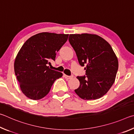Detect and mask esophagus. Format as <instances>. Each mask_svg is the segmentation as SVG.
Masks as SVG:
<instances>
[{"label":"esophagus","mask_w":134,"mask_h":134,"mask_svg":"<svg viewBox=\"0 0 134 134\" xmlns=\"http://www.w3.org/2000/svg\"><path fill=\"white\" fill-rule=\"evenodd\" d=\"M63 76H64L66 79H71V78H73V77H74V75L68 76V75H65V74H63Z\"/></svg>","instance_id":"1"}]
</instances>
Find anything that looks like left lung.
<instances>
[{
	"instance_id": "left-lung-1",
	"label": "left lung",
	"mask_w": 134,
	"mask_h": 134,
	"mask_svg": "<svg viewBox=\"0 0 134 134\" xmlns=\"http://www.w3.org/2000/svg\"><path fill=\"white\" fill-rule=\"evenodd\" d=\"M69 42L86 75L77 76L80 85L75 92L83 99H99L114 83L118 61L111 45L101 37L88 34L69 35Z\"/></svg>"
}]
</instances>
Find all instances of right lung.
<instances>
[{"label": "right lung", "mask_w": 134, "mask_h": 134, "mask_svg": "<svg viewBox=\"0 0 134 134\" xmlns=\"http://www.w3.org/2000/svg\"><path fill=\"white\" fill-rule=\"evenodd\" d=\"M68 35L43 32L30 37L16 56L14 69L22 92L30 99H41L48 94L61 72L51 69L57 52L67 41Z\"/></svg>", "instance_id": "right-lung-1"}]
</instances>
